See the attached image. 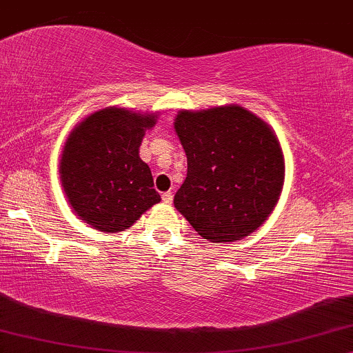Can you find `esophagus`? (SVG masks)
<instances>
[{"label": "esophagus", "instance_id": "1", "mask_svg": "<svg viewBox=\"0 0 353 353\" xmlns=\"http://www.w3.org/2000/svg\"><path fill=\"white\" fill-rule=\"evenodd\" d=\"M162 199H163V203H167V204H170L173 201V193L172 191H165V193L162 194Z\"/></svg>", "mask_w": 353, "mask_h": 353}]
</instances>
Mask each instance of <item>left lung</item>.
Segmentation results:
<instances>
[{
  "label": "left lung",
  "instance_id": "left-lung-1",
  "mask_svg": "<svg viewBox=\"0 0 353 353\" xmlns=\"http://www.w3.org/2000/svg\"><path fill=\"white\" fill-rule=\"evenodd\" d=\"M175 130L188 160L176 210L211 242H234L259 229L285 180L280 142L268 124L241 106H221L180 111Z\"/></svg>",
  "mask_w": 353,
  "mask_h": 353
}]
</instances>
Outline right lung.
Returning <instances> with one entry per match:
<instances>
[{"instance_id": "1", "label": "right lung", "mask_w": 353, "mask_h": 353, "mask_svg": "<svg viewBox=\"0 0 353 353\" xmlns=\"http://www.w3.org/2000/svg\"><path fill=\"white\" fill-rule=\"evenodd\" d=\"M155 117L108 108L73 129L62 152L60 178L68 203L86 224L119 232L160 201L149 165L139 157Z\"/></svg>"}]
</instances>
